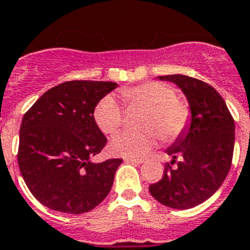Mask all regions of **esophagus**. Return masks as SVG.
Returning <instances> with one entry per match:
<instances>
[{
	"mask_svg": "<svg viewBox=\"0 0 250 250\" xmlns=\"http://www.w3.org/2000/svg\"><path fill=\"white\" fill-rule=\"evenodd\" d=\"M125 162L131 164H141L144 162L143 159H135V158H125Z\"/></svg>",
	"mask_w": 250,
	"mask_h": 250,
	"instance_id": "esophagus-1",
	"label": "esophagus"
}]
</instances>
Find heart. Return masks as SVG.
I'll use <instances>...</instances> for the list:
<instances>
[{
    "mask_svg": "<svg viewBox=\"0 0 250 250\" xmlns=\"http://www.w3.org/2000/svg\"><path fill=\"white\" fill-rule=\"evenodd\" d=\"M129 105L147 107L144 119L145 131H125L110 141L109 149L115 155L143 158L159 143L173 141L184 135L191 121V110L180 100L173 87L163 82H145L121 90ZM97 127L106 135H114L123 125L125 111L113 95L101 99L93 110Z\"/></svg>",
    "mask_w": 250,
    "mask_h": 250,
    "instance_id": "heart-1",
    "label": "heart"
}]
</instances>
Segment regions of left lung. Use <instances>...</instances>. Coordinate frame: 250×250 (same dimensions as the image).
<instances>
[{
  "mask_svg": "<svg viewBox=\"0 0 250 250\" xmlns=\"http://www.w3.org/2000/svg\"><path fill=\"white\" fill-rule=\"evenodd\" d=\"M176 83L188 99L190 127L167 149L173 160L164 166L163 177L149 186L163 206L188 209L206 202L225 181L231 168L235 122L226 103L210 84L182 74L159 77ZM180 156L182 160H175ZM178 162L176 167L171 164Z\"/></svg>",
  "mask_w": 250,
  "mask_h": 250,
  "instance_id": "1",
  "label": "left lung"
}]
</instances>
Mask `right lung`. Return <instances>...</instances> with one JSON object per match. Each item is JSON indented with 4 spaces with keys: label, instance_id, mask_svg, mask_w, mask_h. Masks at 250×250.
<instances>
[{
    "label": "right lung",
    "instance_id": "add662e5",
    "mask_svg": "<svg viewBox=\"0 0 250 250\" xmlns=\"http://www.w3.org/2000/svg\"><path fill=\"white\" fill-rule=\"evenodd\" d=\"M117 86L100 81L60 83L24 114L18 164L29 191L44 207L81 214L99 206L110 191L123 160L91 162L107 141L93 110Z\"/></svg>",
    "mask_w": 250,
    "mask_h": 250
}]
</instances>
